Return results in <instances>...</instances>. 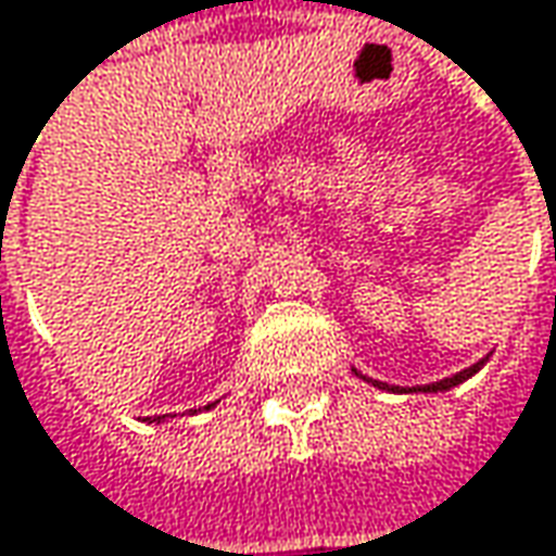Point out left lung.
Segmentation results:
<instances>
[{"mask_svg": "<svg viewBox=\"0 0 556 556\" xmlns=\"http://www.w3.org/2000/svg\"><path fill=\"white\" fill-rule=\"evenodd\" d=\"M484 367V361H478V364H471L468 370H462V374H456V377H446V379H440V382H430V386H412L408 392H446V389H453V386H458V382H465L468 377H475L478 370ZM357 374V370H354ZM361 377V374H357ZM361 379H367V382H374V386H379V389H389L386 382H377V379H370V377H361ZM392 392H399V386H392Z\"/></svg>", "mask_w": 556, "mask_h": 556, "instance_id": "1", "label": "left lung"}]
</instances>
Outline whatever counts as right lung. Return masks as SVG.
<instances>
[{
	"label": "right lung",
	"mask_w": 556,
	"mask_h": 556,
	"mask_svg": "<svg viewBox=\"0 0 556 556\" xmlns=\"http://www.w3.org/2000/svg\"><path fill=\"white\" fill-rule=\"evenodd\" d=\"M205 408H215V405H205ZM148 420H151V417H148ZM154 420H157V424H161V420H164V415H161V417H154Z\"/></svg>",
	"instance_id": "right-lung-1"
}]
</instances>
